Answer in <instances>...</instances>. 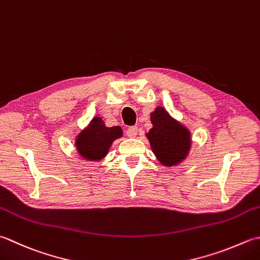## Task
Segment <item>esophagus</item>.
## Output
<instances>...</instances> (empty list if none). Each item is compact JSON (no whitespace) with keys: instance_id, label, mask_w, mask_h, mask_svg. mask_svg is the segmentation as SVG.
Segmentation results:
<instances>
[{"instance_id":"34e87169","label":"esophagus","mask_w":260,"mask_h":260,"mask_svg":"<svg viewBox=\"0 0 260 260\" xmlns=\"http://www.w3.org/2000/svg\"><path fill=\"white\" fill-rule=\"evenodd\" d=\"M137 131H139V129H137L136 126H131V127H128V128H127L126 135L128 137H135L137 135Z\"/></svg>"}]
</instances>
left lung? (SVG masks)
Listing matches in <instances>:
<instances>
[{
  "instance_id": "1",
  "label": "left lung",
  "mask_w": 260,
  "mask_h": 260,
  "mask_svg": "<svg viewBox=\"0 0 260 260\" xmlns=\"http://www.w3.org/2000/svg\"><path fill=\"white\" fill-rule=\"evenodd\" d=\"M153 127L146 134L151 147L162 165L171 167L185 159L190 147V133L157 107L151 114Z\"/></svg>"
}]
</instances>
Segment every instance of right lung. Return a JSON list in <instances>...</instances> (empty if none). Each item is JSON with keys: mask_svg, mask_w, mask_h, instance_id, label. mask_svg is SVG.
Here are the masks:
<instances>
[{"mask_svg": "<svg viewBox=\"0 0 260 260\" xmlns=\"http://www.w3.org/2000/svg\"><path fill=\"white\" fill-rule=\"evenodd\" d=\"M121 135L123 131L119 126L106 127L103 119L94 117L88 128L81 132L75 145L84 159L98 161L107 154L111 143Z\"/></svg>", "mask_w": 260, "mask_h": 260, "instance_id": "1", "label": "right lung"}]
</instances>
